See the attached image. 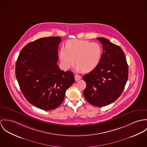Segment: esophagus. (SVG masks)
<instances>
[{"label": "esophagus", "mask_w": 147, "mask_h": 147, "mask_svg": "<svg viewBox=\"0 0 147 147\" xmlns=\"http://www.w3.org/2000/svg\"><path fill=\"white\" fill-rule=\"evenodd\" d=\"M74 78H75V80L76 81H78L79 80H80L81 79V77L79 75H77V74H76L75 76H74Z\"/></svg>", "instance_id": "obj_1"}]
</instances>
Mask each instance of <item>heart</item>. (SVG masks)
Here are the masks:
<instances>
[{"instance_id": "obj_1", "label": "heart", "mask_w": 147, "mask_h": 147, "mask_svg": "<svg viewBox=\"0 0 147 147\" xmlns=\"http://www.w3.org/2000/svg\"><path fill=\"white\" fill-rule=\"evenodd\" d=\"M102 56V48L97 43L88 40L71 39L66 43L65 49H61L59 57L62 67L69 69L76 63L77 69L88 73L99 64Z\"/></svg>"}]
</instances>
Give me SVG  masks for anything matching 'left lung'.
Masks as SVG:
<instances>
[{
  "instance_id": "obj_1",
  "label": "left lung",
  "mask_w": 147,
  "mask_h": 147,
  "mask_svg": "<svg viewBox=\"0 0 147 147\" xmlns=\"http://www.w3.org/2000/svg\"><path fill=\"white\" fill-rule=\"evenodd\" d=\"M102 45L103 52L98 65L83 76L86 83L83 91L90 104L102 107L120 96L127 81L129 68L122 49L105 38H97Z\"/></svg>"
}]
</instances>
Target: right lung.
I'll list each match as a JSON object with an SVG mask.
<instances>
[{"mask_svg": "<svg viewBox=\"0 0 147 147\" xmlns=\"http://www.w3.org/2000/svg\"><path fill=\"white\" fill-rule=\"evenodd\" d=\"M60 36L42 38L27 44L17 60L15 74L27 101L45 111L57 108L66 90L75 82L72 71L60 69L57 62Z\"/></svg>", "mask_w": 147, "mask_h": 147, "instance_id": "add662e5", "label": "right lung"}]
</instances>
